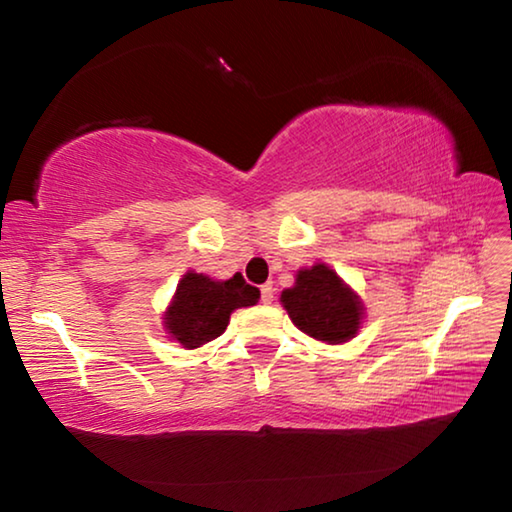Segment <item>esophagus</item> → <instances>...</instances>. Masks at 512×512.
<instances>
[{
    "mask_svg": "<svg viewBox=\"0 0 512 512\" xmlns=\"http://www.w3.org/2000/svg\"><path fill=\"white\" fill-rule=\"evenodd\" d=\"M273 296H275L273 284H264V287H262V302H264V305H271Z\"/></svg>",
    "mask_w": 512,
    "mask_h": 512,
    "instance_id": "obj_1",
    "label": "esophagus"
}]
</instances>
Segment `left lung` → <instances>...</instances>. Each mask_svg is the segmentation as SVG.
Listing matches in <instances>:
<instances>
[{"label":"left lung","mask_w":512,"mask_h":512,"mask_svg":"<svg viewBox=\"0 0 512 512\" xmlns=\"http://www.w3.org/2000/svg\"><path fill=\"white\" fill-rule=\"evenodd\" d=\"M280 302L300 332L323 343H345L359 332L363 305L327 264L302 268Z\"/></svg>","instance_id":"obj_1"}]
</instances>
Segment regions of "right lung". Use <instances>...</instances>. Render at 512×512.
Returning a JSON list of instances; mask_svg holds the SVG:
<instances>
[{
    "label": "right lung",
    "instance_id": "right-lung-1",
    "mask_svg": "<svg viewBox=\"0 0 512 512\" xmlns=\"http://www.w3.org/2000/svg\"><path fill=\"white\" fill-rule=\"evenodd\" d=\"M259 289L246 284L241 273L219 282L203 273L189 271L178 282L176 296L164 311V329L183 348H201L225 332L230 314L239 307H253Z\"/></svg>",
    "mask_w": 512,
    "mask_h": 512
}]
</instances>
